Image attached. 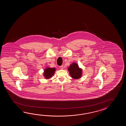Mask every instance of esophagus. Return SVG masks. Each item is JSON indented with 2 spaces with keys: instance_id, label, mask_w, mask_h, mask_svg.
<instances>
[{
  "instance_id": "1",
  "label": "esophagus",
  "mask_w": 126,
  "mask_h": 126,
  "mask_svg": "<svg viewBox=\"0 0 126 126\" xmlns=\"http://www.w3.org/2000/svg\"><path fill=\"white\" fill-rule=\"evenodd\" d=\"M60 68L61 69H63V66L62 65V66H60Z\"/></svg>"
}]
</instances>
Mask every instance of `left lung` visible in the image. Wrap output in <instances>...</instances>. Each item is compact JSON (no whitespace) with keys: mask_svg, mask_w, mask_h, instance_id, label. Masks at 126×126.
<instances>
[{"mask_svg":"<svg viewBox=\"0 0 126 126\" xmlns=\"http://www.w3.org/2000/svg\"><path fill=\"white\" fill-rule=\"evenodd\" d=\"M70 76L74 79H78L82 76V69L79 68L77 63H73L68 67Z\"/></svg>","mask_w":126,"mask_h":126,"instance_id":"obj_1","label":"left lung"}]
</instances>
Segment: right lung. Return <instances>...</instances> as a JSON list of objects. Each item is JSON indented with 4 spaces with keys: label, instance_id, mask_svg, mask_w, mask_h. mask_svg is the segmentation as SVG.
<instances>
[{
    "label": "right lung",
    "instance_id": "1",
    "mask_svg": "<svg viewBox=\"0 0 126 126\" xmlns=\"http://www.w3.org/2000/svg\"><path fill=\"white\" fill-rule=\"evenodd\" d=\"M55 72V68L47 67L44 70V76L46 79H49L52 78Z\"/></svg>",
    "mask_w": 126,
    "mask_h": 126
}]
</instances>
